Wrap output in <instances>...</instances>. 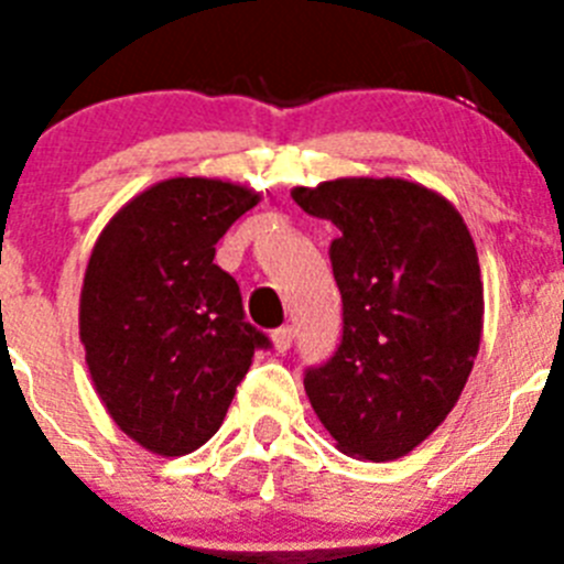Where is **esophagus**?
I'll use <instances>...</instances> for the list:
<instances>
[{
	"instance_id": "esophagus-1",
	"label": "esophagus",
	"mask_w": 564,
	"mask_h": 564,
	"mask_svg": "<svg viewBox=\"0 0 564 564\" xmlns=\"http://www.w3.org/2000/svg\"><path fill=\"white\" fill-rule=\"evenodd\" d=\"M271 341H273V350L288 352L293 344V327H279V330H273Z\"/></svg>"
}]
</instances>
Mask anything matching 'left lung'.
I'll use <instances>...</instances> for the list:
<instances>
[{"instance_id": "1", "label": "left lung", "mask_w": 564, "mask_h": 564, "mask_svg": "<svg viewBox=\"0 0 564 564\" xmlns=\"http://www.w3.org/2000/svg\"><path fill=\"white\" fill-rule=\"evenodd\" d=\"M293 200L330 220L344 336L307 370L311 406L344 455H410L455 410L482 336V279L460 212L403 177H338Z\"/></svg>"}]
</instances>
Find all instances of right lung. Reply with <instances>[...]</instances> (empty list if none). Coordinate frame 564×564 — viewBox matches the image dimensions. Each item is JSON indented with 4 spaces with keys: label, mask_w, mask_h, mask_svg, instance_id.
Instances as JSON below:
<instances>
[{
    "label": "right lung",
    "mask_w": 564,
    "mask_h": 564,
    "mask_svg": "<svg viewBox=\"0 0 564 564\" xmlns=\"http://www.w3.org/2000/svg\"><path fill=\"white\" fill-rule=\"evenodd\" d=\"M262 194L220 177H169L134 194L98 234L78 336L115 426L161 457L200 449L268 338L214 246Z\"/></svg>",
    "instance_id": "right-lung-1"
}]
</instances>
